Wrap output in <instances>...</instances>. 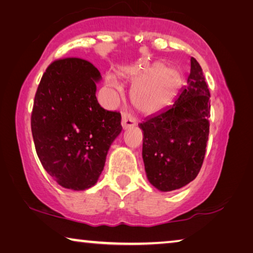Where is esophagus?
Masks as SVG:
<instances>
[{
    "instance_id": "obj_1",
    "label": "esophagus",
    "mask_w": 253,
    "mask_h": 253,
    "mask_svg": "<svg viewBox=\"0 0 253 253\" xmlns=\"http://www.w3.org/2000/svg\"><path fill=\"white\" fill-rule=\"evenodd\" d=\"M122 125L124 127V129H127V128H130V127H134L137 125V120H136L130 114L125 112V114L123 115Z\"/></svg>"
}]
</instances>
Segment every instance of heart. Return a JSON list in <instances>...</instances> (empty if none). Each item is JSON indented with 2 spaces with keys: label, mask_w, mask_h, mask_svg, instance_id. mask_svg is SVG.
I'll return each mask as SVG.
<instances>
[{
  "label": "heart",
  "mask_w": 253,
  "mask_h": 253,
  "mask_svg": "<svg viewBox=\"0 0 253 253\" xmlns=\"http://www.w3.org/2000/svg\"><path fill=\"white\" fill-rule=\"evenodd\" d=\"M122 74L134 83L130 90L131 101L144 114H153L170 105L178 94L183 80L178 67H167L162 62L142 69H125ZM106 83L111 89H120L114 74H107Z\"/></svg>",
  "instance_id": "heart-1"
}]
</instances>
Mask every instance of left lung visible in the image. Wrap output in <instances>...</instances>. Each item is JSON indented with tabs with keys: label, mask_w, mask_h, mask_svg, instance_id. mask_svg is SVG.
<instances>
[{
	"label": "left lung",
	"mask_w": 253,
	"mask_h": 253,
	"mask_svg": "<svg viewBox=\"0 0 253 253\" xmlns=\"http://www.w3.org/2000/svg\"><path fill=\"white\" fill-rule=\"evenodd\" d=\"M210 98L202 67L191 57L187 85L173 105L138 124L147 179L159 190L179 189L199 173L210 134Z\"/></svg>",
	"instance_id": "1"
}]
</instances>
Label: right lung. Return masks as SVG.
<instances>
[{
	"label": "right lung",
	"instance_id": "1",
	"mask_svg": "<svg viewBox=\"0 0 253 253\" xmlns=\"http://www.w3.org/2000/svg\"><path fill=\"white\" fill-rule=\"evenodd\" d=\"M100 79L97 67L85 59L61 58L47 67L36 92L31 112L36 152L48 174L67 189L85 190L97 183L123 129L122 115L99 105Z\"/></svg>",
	"mask_w": 253,
	"mask_h": 253
}]
</instances>
